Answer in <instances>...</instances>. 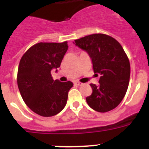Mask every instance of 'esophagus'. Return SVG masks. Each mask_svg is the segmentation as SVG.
Masks as SVG:
<instances>
[{"mask_svg": "<svg viewBox=\"0 0 149 149\" xmlns=\"http://www.w3.org/2000/svg\"><path fill=\"white\" fill-rule=\"evenodd\" d=\"M75 84H76V85H77V86H82V85H83L82 83L79 82V81H76Z\"/></svg>", "mask_w": 149, "mask_h": 149, "instance_id": "obj_1", "label": "esophagus"}]
</instances>
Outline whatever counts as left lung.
Returning <instances> with one entry per match:
<instances>
[{"instance_id":"left-lung-1","label":"left lung","mask_w":149,"mask_h":149,"mask_svg":"<svg viewBox=\"0 0 149 149\" xmlns=\"http://www.w3.org/2000/svg\"><path fill=\"white\" fill-rule=\"evenodd\" d=\"M74 43L87 52L94 72L101 74L98 85L90 84L93 93L86 98L88 105L100 113L116 108L125 95L131 74L130 62L120 43L103 33L86 36Z\"/></svg>"}]
</instances>
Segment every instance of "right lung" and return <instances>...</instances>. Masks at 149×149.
<instances>
[{"label":"right lung","mask_w":149,"mask_h":149,"mask_svg":"<svg viewBox=\"0 0 149 149\" xmlns=\"http://www.w3.org/2000/svg\"><path fill=\"white\" fill-rule=\"evenodd\" d=\"M67 42H39L24 54L19 63L17 83L24 101L42 116H53L62 111L68 99L71 81H54L53 68L60 66L68 50Z\"/></svg>","instance_id":"1"}]
</instances>
